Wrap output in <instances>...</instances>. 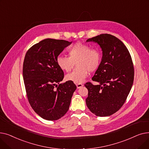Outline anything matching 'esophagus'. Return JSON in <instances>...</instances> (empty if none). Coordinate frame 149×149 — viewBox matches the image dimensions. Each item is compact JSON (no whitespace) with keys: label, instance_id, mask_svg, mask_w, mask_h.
<instances>
[{"label":"esophagus","instance_id":"esophagus-1","mask_svg":"<svg viewBox=\"0 0 149 149\" xmlns=\"http://www.w3.org/2000/svg\"><path fill=\"white\" fill-rule=\"evenodd\" d=\"M76 86H77V89H80V88H81V87L83 86V84H81V83H77V84H76Z\"/></svg>","mask_w":149,"mask_h":149}]
</instances>
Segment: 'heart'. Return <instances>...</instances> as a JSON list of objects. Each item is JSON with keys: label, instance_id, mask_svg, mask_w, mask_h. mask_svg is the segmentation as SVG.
Returning <instances> with one entry per match:
<instances>
[{"label": "heart", "instance_id": "heart-1", "mask_svg": "<svg viewBox=\"0 0 149 149\" xmlns=\"http://www.w3.org/2000/svg\"><path fill=\"white\" fill-rule=\"evenodd\" d=\"M69 56L59 55L56 58L58 67L64 72H69L77 63V66L66 75L68 81L82 83L88 77L89 72H93L100 66L101 61V52L91 48L89 45L77 42L68 49Z\"/></svg>", "mask_w": 149, "mask_h": 149}]
</instances>
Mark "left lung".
I'll return each mask as SVG.
<instances>
[{
    "instance_id": "8db88e82",
    "label": "left lung",
    "mask_w": 149,
    "mask_h": 149,
    "mask_svg": "<svg viewBox=\"0 0 149 149\" xmlns=\"http://www.w3.org/2000/svg\"><path fill=\"white\" fill-rule=\"evenodd\" d=\"M86 42L98 43L103 56L92 79L99 84H84L88 90L86 103L96 116H110L122 107L134 83V68L130 54L120 39L111 34H101Z\"/></svg>"
}]
</instances>
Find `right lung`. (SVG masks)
<instances>
[{
  "label": "right lung",
  "instance_id": "1",
  "mask_svg": "<svg viewBox=\"0 0 149 149\" xmlns=\"http://www.w3.org/2000/svg\"><path fill=\"white\" fill-rule=\"evenodd\" d=\"M71 43L46 38L33 45L25 55L23 77L27 97L34 112L45 120H57L64 116L77 89L70 81L59 84L64 72L56 63L57 56Z\"/></svg>",
  "mask_w": 149,
  "mask_h": 149
}]
</instances>
